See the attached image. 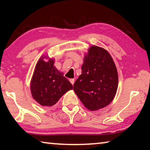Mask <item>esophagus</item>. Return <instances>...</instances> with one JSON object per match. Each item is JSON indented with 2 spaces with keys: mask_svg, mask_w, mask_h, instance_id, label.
<instances>
[{
  "mask_svg": "<svg viewBox=\"0 0 150 150\" xmlns=\"http://www.w3.org/2000/svg\"><path fill=\"white\" fill-rule=\"evenodd\" d=\"M69 81H70V82H71V83L72 85L74 84V83H75V79H70Z\"/></svg>",
  "mask_w": 150,
  "mask_h": 150,
  "instance_id": "obj_1",
  "label": "esophagus"
}]
</instances>
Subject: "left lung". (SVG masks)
<instances>
[{
  "mask_svg": "<svg viewBox=\"0 0 150 150\" xmlns=\"http://www.w3.org/2000/svg\"><path fill=\"white\" fill-rule=\"evenodd\" d=\"M82 73L73 85L75 93L90 110L105 107L115 98L118 85L115 62L106 50L91 46L81 67Z\"/></svg>",
  "mask_w": 150,
  "mask_h": 150,
  "instance_id": "1",
  "label": "left lung"
}]
</instances>
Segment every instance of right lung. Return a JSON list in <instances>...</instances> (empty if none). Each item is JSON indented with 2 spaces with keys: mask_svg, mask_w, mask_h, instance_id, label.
Wrapping results in <instances>:
<instances>
[{
  "mask_svg": "<svg viewBox=\"0 0 150 150\" xmlns=\"http://www.w3.org/2000/svg\"><path fill=\"white\" fill-rule=\"evenodd\" d=\"M45 58L47 56L40 57L35 65L30 89L34 99L40 105L51 106L73 87L63 73L55 68L54 60L50 59L45 62Z\"/></svg>",
  "mask_w": 150,
  "mask_h": 150,
  "instance_id": "right-lung-1",
  "label": "right lung"
}]
</instances>
